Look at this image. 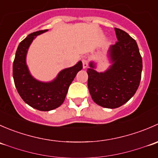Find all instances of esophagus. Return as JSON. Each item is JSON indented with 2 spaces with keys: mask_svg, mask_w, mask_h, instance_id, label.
<instances>
[{
  "mask_svg": "<svg viewBox=\"0 0 158 158\" xmlns=\"http://www.w3.org/2000/svg\"><path fill=\"white\" fill-rule=\"evenodd\" d=\"M82 66H83L84 69L87 68V66H88V60H87V59L83 58L82 59Z\"/></svg>",
  "mask_w": 158,
  "mask_h": 158,
  "instance_id": "1",
  "label": "esophagus"
}]
</instances>
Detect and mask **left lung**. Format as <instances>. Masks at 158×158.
Returning a JSON list of instances; mask_svg holds the SVG:
<instances>
[{
  "label": "left lung",
  "mask_w": 158,
  "mask_h": 158,
  "mask_svg": "<svg viewBox=\"0 0 158 158\" xmlns=\"http://www.w3.org/2000/svg\"><path fill=\"white\" fill-rule=\"evenodd\" d=\"M118 41L109 49L111 65L98 73L95 64L89 63L88 88L92 100L98 106L116 109L133 96L139 86L142 58L136 41L124 30L114 28Z\"/></svg>",
  "instance_id": "obj_1"
}]
</instances>
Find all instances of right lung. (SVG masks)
<instances>
[{
  "instance_id": "obj_1",
  "label": "right lung",
  "mask_w": 158,
  "mask_h": 158,
  "mask_svg": "<svg viewBox=\"0 0 158 158\" xmlns=\"http://www.w3.org/2000/svg\"><path fill=\"white\" fill-rule=\"evenodd\" d=\"M47 30L33 32L22 40L13 63V77L19 95L32 108L44 111L55 109L63 104L70 84L82 69V63L78 62L75 66L60 71L56 78L49 82L38 81L31 76L26 63L27 50L35 37Z\"/></svg>"
}]
</instances>
